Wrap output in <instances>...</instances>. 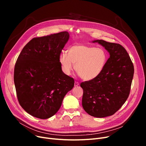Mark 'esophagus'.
<instances>
[{
	"label": "esophagus",
	"mask_w": 146,
	"mask_h": 146,
	"mask_svg": "<svg viewBox=\"0 0 146 146\" xmlns=\"http://www.w3.org/2000/svg\"><path fill=\"white\" fill-rule=\"evenodd\" d=\"M79 85V83L78 82H75V83H74V86L76 87V86H78Z\"/></svg>",
	"instance_id": "1"
}]
</instances>
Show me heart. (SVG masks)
Returning a JSON list of instances; mask_svg holds the SVG:
<instances>
[{
  "mask_svg": "<svg viewBox=\"0 0 146 146\" xmlns=\"http://www.w3.org/2000/svg\"><path fill=\"white\" fill-rule=\"evenodd\" d=\"M108 55L104 49L83 44H75L68 48V54L61 53L59 61L63 72L70 75L75 70L86 81L92 80L101 74L106 65Z\"/></svg>",
  "mask_w": 146,
  "mask_h": 146,
  "instance_id": "1",
  "label": "heart"
}]
</instances>
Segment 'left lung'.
I'll list each match as a JSON object with an SVG mask.
<instances>
[{"mask_svg": "<svg viewBox=\"0 0 146 146\" xmlns=\"http://www.w3.org/2000/svg\"><path fill=\"white\" fill-rule=\"evenodd\" d=\"M110 53L102 72L96 79L81 83L83 108L90 115L104 118L112 115L129 96L134 66L126 50L119 44L96 40Z\"/></svg>", "mask_w": 146, "mask_h": 146, "instance_id": "8db88e82", "label": "left lung"}]
</instances>
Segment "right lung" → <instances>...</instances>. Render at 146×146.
I'll return each instance as SVG.
<instances>
[{"instance_id":"right-lung-1","label":"right lung","mask_w":146,"mask_h":146,"mask_svg":"<svg viewBox=\"0 0 146 146\" xmlns=\"http://www.w3.org/2000/svg\"><path fill=\"white\" fill-rule=\"evenodd\" d=\"M67 31L34 38L22 49L14 69L20 105L34 117L47 119L59 110L74 81L61 70L59 57L69 39Z\"/></svg>"}]
</instances>
